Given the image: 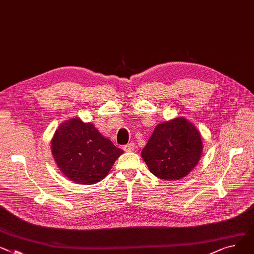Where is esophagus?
I'll return each mask as SVG.
<instances>
[{
	"label": "esophagus",
	"instance_id": "esophagus-1",
	"mask_svg": "<svg viewBox=\"0 0 254 254\" xmlns=\"http://www.w3.org/2000/svg\"><path fill=\"white\" fill-rule=\"evenodd\" d=\"M133 149H134V144H133V143H128V144H127V145L124 146V150H125L126 152H130V151H132Z\"/></svg>",
	"mask_w": 254,
	"mask_h": 254
}]
</instances>
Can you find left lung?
Segmentation results:
<instances>
[{
  "label": "left lung",
  "mask_w": 254,
  "mask_h": 254,
  "mask_svg": "<svg viewBox=\"0 0 254 254\" xmlns=\"http://www.w3.org/2000/svg\"><path fill=\"white\" fill-rule=\"evenodd\" d=\"M201 153L199 131L191 123L179 117L155 127L142 150V157L154 176L177 181L193 170Z\"/></svg>",
  "instance_id": "8db88e82"
}]
</instances>
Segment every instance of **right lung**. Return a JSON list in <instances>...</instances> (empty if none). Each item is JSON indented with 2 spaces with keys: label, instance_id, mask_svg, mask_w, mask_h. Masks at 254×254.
Segmentation results:
<instances>
[{
  "label": "right lung",
  "instance_id": "obj_1",
  "mask_svg": "<svg viewBox=\"0 0 254 254\" xmlns=\"http://www.w3.org/2000/svg\"><path fill=\"white\" fill-rule=\"evenodd\" d=\"M52 153L64 176L76 184L93 185L108 175L124 151L105 139L92 124L76 117L56 130Z\"/></svg>",
  "mask_w": 254,
  "mask_h": 254
}]
</instances>
